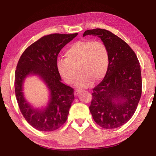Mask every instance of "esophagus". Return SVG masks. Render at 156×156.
Segmentation results:
<instances>
[{
    "mask_svg": "<svg viewBox=\"0 0 156 156\" xmlns=\"http://www.w3.org/2000/svg\"><path fill=\"white\" fill-rule=\"evenodd\" d=\"M81 92V90H76L74 92V94H75V96H77V95H78V94H79V92Z\"/></svg>",
    "mask_w": 156,
    "mask_h": 156,
    "instance_id": "34e87169",
    "label": "esophagus"
}]
</instances>
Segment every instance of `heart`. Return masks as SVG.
Listing matches in <instances>:
<instances>
[{
  "instance_id": "obj_1",
  "label": "heart",
  "mask_w": 156,
  "mask_h": 156,
  "mask_svg": "<svg viewBox=\"0 0 156 156\" xmlns=\"http://www.w3.org/2000/svg\"><path fill=\"white\" fill-rule=\"evenodd\" d=\"M66 58L58 60L56 67L60 77L69 84L76 80L79 69L81 75L77 86L88 87L94 80L100 81L105 76L109 64L107 46L100 41L80 40L75 42L65 52Z\"/></svg>"
}]
</instances>
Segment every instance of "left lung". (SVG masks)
<instances>
[{"label": "left lung", "mask_w": 156, "mask_h": 156, "mask_svg": "<svg viewBox=\"0 0 156 156\" xmlns=\"http://www.w3.org/2000/svg\"><path fill=\"white\" fill-rule=\"evenodd\" d=\"M107 46L109 64L103 81L93 88L89 107L96 123L105 129L122 126L133 116L142 94L140 66L136 55L120 37L105 29L87 30Z\"/></svg>", "instance_id": "8db88e82"}]
</instances>
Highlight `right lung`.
<instances>
[{"label":"right lung","mask_w":156,"mask_h":156,"mask_svg":"<svg viewBox=\"0 0 156 156\" xmlns=\"http://www.w3.org/2000/svg\"><path fill=\"white\" fill-rule=\"evenodd\" d=\"M77 34H52L41 37L28 47L18 61L14 84L17 103L28 123L37 130L53 131L67 120L74 91L61 83L56 64L60 50ZM30 74L38 75L50 90V101L44 108H33L24 97L23 82Z\"/></svg>","instance_id":"obj_1"}]
</instances>
